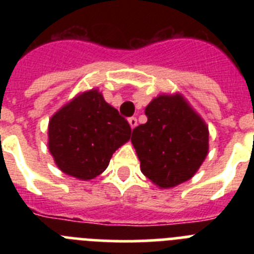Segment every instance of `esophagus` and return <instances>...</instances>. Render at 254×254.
<instances>
[{
    "mask_svg": "<svg viewBox=\"0 0 254 254\" xmlns=\"http://www.w3.org/2000/svg\"><path fill=\"white\" fill-rule=\"evenodd\" d=\"M128 123H129V126H131V128L133 129L134 127L137 126V120H136L134 117H131V118H128Z\"/></svg>",
    "mask_w": 254,
    "mask_h": 254,
    "instance_id": "obj_1",
    "label": "esophagus"
}]
</instances>
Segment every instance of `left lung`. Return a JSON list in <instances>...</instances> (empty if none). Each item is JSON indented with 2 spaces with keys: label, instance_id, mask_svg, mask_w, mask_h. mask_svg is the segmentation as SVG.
<instances>
[{
  "label": "left lung",
  "instance_id": "obj_1",
  "mask_svg": "<svg viewBox=\"0 0 254 254\" xmlns=\"http://www.w3.org/2000/svg\"><path fill=\"white\" fill-rule=\"evenodd\" d=\"M147 122L132 131L141 172L159 188L190 181L208 154V127L182 94H161L145 108Z\"/></svg>",
  "mask_w": 254,
  "mask_h": 254
}]
</instances>
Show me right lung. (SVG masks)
Wrapping results in <instances>:
<instances>
[{"label":"right lung","instance_id":"1","mask_svg":"<svg viewBox=\"0 0 254 254\" xmlns=\"http://www.w3.org/2000/svg\"><path fill=\"white\" fill-rule=\"evenodd\" d=\"M129 137L128 122L98 89L78 93L48 123V149L56 165L80 181L102 174L113 152Z\"/></svg>","mask_w":254,"mask_h":254}]
</instances>
